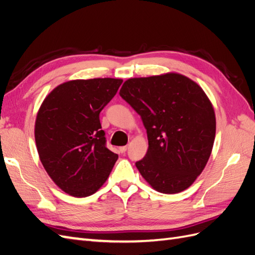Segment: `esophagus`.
<instances>
[{"label": "esophagus", "mask_w": 255, "mask_h": 255, "mask_svg": "<svg viewBox=\"0 0 255 255\" xmlns=\"http://www.w3.org/2000/svg\"><path fill=\"white\" fill-rule=\"evenodd\" d=\"M127 150H128V146H127V145H123V146H120V148H119V151H120L121 153L127 152Z\"/></svg>", "instance_id": "obj_1"}]
</instances>
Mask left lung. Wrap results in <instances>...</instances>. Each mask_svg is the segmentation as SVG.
<instances>
[{
    "instance_id": "obj_1",
    "label": "left lung",
    "mask_w": 255,
    "mask_h": 255,
    "mask_svg": "<svg viewBox=\"0 0 255 255\" xmlns=\"http://www.w3.org/2000/svg\"><path fill=\"white\" fill-rule=\"evenodd\" d=\"M120 97L140 116L149 148L136 167L163 194L188 188L201 174L216 134L213 105L202 88L186 76L167 73L129 79Z\"/></svg>"
}]
</instances>
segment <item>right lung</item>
<instances>
[{
    "mask_svg": "<svg viewBox=\"0 0 255 255\" xmlns=\"http://www.w3.org/2000/svg\"><path fill=\"white\" fill-rule=\"evenodd\" d=\"M118 79L76 80L44 99L35 123L41 163L57 186L88 197L102 186L118 155L107 149L100 113L117 94Z\"/></svg>",
    "mask_w": 255,
    "mask_h": 255,
    "instance_id": "obj_1",
    "label": "right lung"
}]
</instances>
